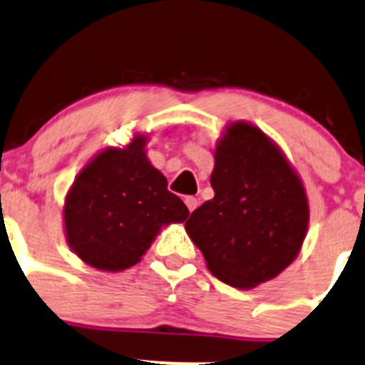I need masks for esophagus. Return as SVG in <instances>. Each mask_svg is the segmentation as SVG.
Listing matches in <instances>:
<instances>
[{"instance_id": "obj_1", "label": "esophagus", "mask_w": 365, "mask_h": 365, "mask_svg": "<svg viewBox=\"0 0 365 365\" xmlns=\"http://www.w3.org/2000/svg\"><path fill=\"white\" fill-rule=\"evenodd\" d=\"M185 202H186V206H188L190 213H192V211L199 206V199H197V197H186Z\"/></svg>"}]
</instances>
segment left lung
Masks as SVG:
<instances>
[{
  "mask_svg": "<svg viewBox=\"0 0 365 365\" xmlns=\"http://www.w3.org/2000/svg\"><path fill=\"white\" fill-rule=\"evenodd\" d=\"M215 197L185 227L215 277L255 289L301 252L310 222L303 179L276 141L251 121L225 125L213 150Z\"/></svg>",
  "mask_w": 365,
  "mask_h": 365,
  "instance_id": "obj_1",
  "label": "left lung"
}]
</instances>
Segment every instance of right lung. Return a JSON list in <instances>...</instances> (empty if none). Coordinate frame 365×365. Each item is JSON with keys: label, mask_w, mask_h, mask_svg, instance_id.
<instances>
[{"label": "right lung", "mask_w": 365, "mask_h": 365, "mask_svg": "<svg viewBox=\"0 0 365 365\" xmlns=\"http://www.w3.org/2000/svg\"><path fill=\"white\" fill-rule=\"evenodd\" d=\"M147 134L125 147H106L75 177L62 206L66 242L103 272L141 262L163 227L188 218L186 204L166 190V177L147 155Z\"/></svg>", "instance_id": "obj_1"}]
</instances>
